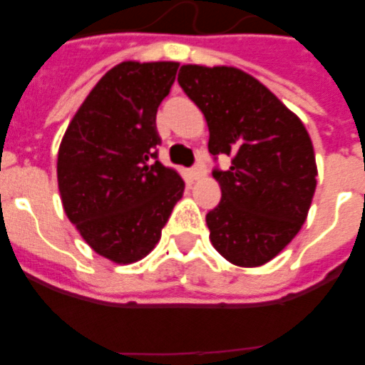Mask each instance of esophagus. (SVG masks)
Masks as SVG:
<instances>
[{
  "label": "esophagus",
  "mask_w": 365,
  "mask_h": 365,
  "mask_svg": "<svg viewBox=\"0 0 365 365\" xmlns=\"http://www.w3.org/2000/svg\"><path fill=\"white\" fill-rule=\"evenodd\" d=\"M206 170L202 165H195L193 168H189V178L191 180H200V178H205Z\"/></svg>",
  "instance_id": "obj_1"
}]
</instances>
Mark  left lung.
<instances>
[{
    "instance_id": "8db88e82",
    "label": "left lung",
    "mask_w": 365,
    "mask_h": 365,
    "mask_svg": "<svg viewBox=\"0 0 365 365\" xmlns=\"http://www.w3.org/2000/svg\"><path fill=\"white\" fill-rule=\"evenodd\" d=\"M178 83L208 123V151L229 155L214 170L220 205L206 214L212 246L239 267L277 257L299 233L317 189L309 132L269 88L233 66L185 64Z\"/></svg>"
}]
</instances>
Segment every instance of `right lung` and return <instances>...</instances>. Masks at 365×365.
<instances>
[{
    "label": "right lung",
    "instance_id": "obj_1",
    "mask_svg": "<svg viewBox=\"0 0 365 365\" xmlns=\"http://www.w3.org/2000/svg\"><path fill=\"white\" fill-rule=\"evenodd\" d=\"M178 62L126 60L88 93L66 128L56 176L68 220L106 259L126 265L155 248L185 183L160 165L155 117Z\"/></svg>",
    "mask_w": 365,
    "mask_h": 365
}]
</instances>
